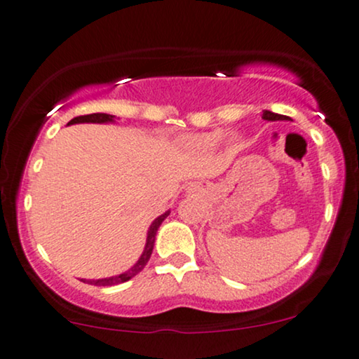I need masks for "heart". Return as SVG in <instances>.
Returning a JSON list of instances; mask_svg holds the SVG:
<instances>
[{
	"label": "heart",
	"instance_id": "b5f03b06",
	"mask_svg": "<svg viewBox=\"0 0 359 359\" xmlns=\"http://www.w3.org/2000/svg\"><path fill=\"white\" fill-rule=\"evenodd\" d=\"M223 137H224L223 131L215 130V131L205 133V135H200L195 137V144H197L198 147H202V149H213V147L222 144Z\"/></svg>",
	"mask_w": 359,
	"mask_h": 359
}]
</instances>
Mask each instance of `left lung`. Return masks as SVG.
Here are the masks:
<instances>
[{
	"instance_id": "obj_1",
	"label": "left lung",
	"mask_w": 359,
	"mask_h": 359,
	"mask_svg": "<svg viewBox=\"0 0 359 359\" xmlns=\"http://www.w3.org/2000/svg\"><path fill=\"white\" fill-rule=\"evenodd\" d=\"M262 119H266V121H290L289 116L272 113L269 109H264V113H262Z\"/></svg>"
}]
</instances>
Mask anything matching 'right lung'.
Segmentation results:
<instances>
[{
  "mask_svg": "<svg viewBox=\"0 0 359 359\" xmlns=\"http://www.w3.org/2000/svg\"><path fill=\"white\" fill-rule=\"evenodd\" d=\"M114 118H116V116H113V114H107V113H92V114H85V116H76L74 119H70V121L67 123V126H70V124H79V123H100V124L114 123ZM169 213H170V210H167L165 213H162L161 217H157L154 222L151 223L149 229H147L144 251H142V255L140 256V259L136 261L135 266L130 267V269L121 272V274H118V276L104 277V279H82L83 283L92 284V285H116V284L126 283V280L133 279V277H135L136 274H140V272L144 269L147 261H149V257L152 255V250H154V241H156L157 229H159L161 223L164 222L167 217H169Z\"/></svg>",
  "mask_w": 359,
  "mask_h": 359,
  "instance_id": "right-lung-1",
  "label": "right lung"
}]
</instances>
